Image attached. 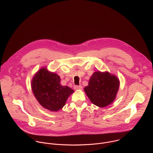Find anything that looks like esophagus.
Listing matches in <instances>:
<instances>
[{
  "instance_id": "1",
  "label": "esophagus",
  "mask_w": 153,
  "mask_h": 153,
  "mask_svg": "<svg viewBox=\"0 0 153 153\" xmlns=\"http://www.w3.org/2000/svg\"><path fill=\"white\" fill-rule=\"evenodd\" d=\"M83 87L81 85H76L74 86V89L76 90H82Z\"/></svg>"
}]
</instances>
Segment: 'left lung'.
<instances>
[{
	"instance_id": "left-lung-1",
	"label": "left lung",
	"mask_w": 153,
	"mask_h": 153,
	"mask_svg": "<svg viewBox=\"0 0 153 153\" xmlns=\"http://www.w3.org/2000/svg\"><path fill=\"white\" fill-rule=\"evenodd\" d=\"M119 79L108 71L94 72L84 91L94 105L103 108L111 104L119 88Z\"/></svg>"
}]
</instances>
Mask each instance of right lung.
<instances>
[{
	"instance_id": "1",
	"label": "right lung",
	"mask_w": 153,
	"mask_h": 153,
	"mask_svg": "<svg viewBox=\"0 0 153 153\" xmlns=\"http://www.w3.org/2000/svg\"><path fill=\"white\" fill-rule=\"evenodd\" d=\"M31 88L39 103L51 111H58L63 107L74 90L60 84V76L42 68L34 76Z\"/></svg>"
}]
</instances>
